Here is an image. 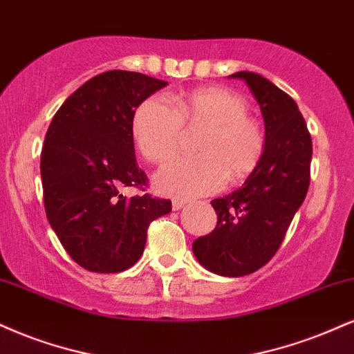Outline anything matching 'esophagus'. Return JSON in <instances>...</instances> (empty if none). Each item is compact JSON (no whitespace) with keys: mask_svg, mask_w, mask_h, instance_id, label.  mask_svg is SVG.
Instances as JSON below:
<instances>
[{"mask_svg":"<svg viewBox=\"0 0 354 354\" xmlns=\"http://www.w3.org/2000/svg\"><path fill=\"white\" fill-rule=\"evenodd\" d=\"M186 206V201L183 199H173V211H180Z\"/></svg>","mask_w":354,"mask_h":354,"instance_id":"34e87169","label":"esophagus"}]
</instances>
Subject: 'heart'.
<instances>
[{"mask_svg": "<svg viewBox=\"0 0 354 354\" xmlns=\"http://www.w3.org/2000/svg\"><path fill=\"white\" fill-rule=\"evenodd\" d=\"M247 109L241 95L223 87L142 102L131 131L136 148L150 163L163 165L176 155L185 127H206L196 143L198 156L166 165L156 176V188L176 198H194L219 189L225 178L239 181L252 173L266 150V131Z\"/></svg>", "mask_w": 354, "mask_h": 354, "instance_id": "heart-1", "label": "heart"}]
</instances>
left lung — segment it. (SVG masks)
Returning a JSON list of instances; mask_svg holds the SVG:
<instances>
[{"mask_svg":"<svg viewBox=\"0 0 354 354\" xmlns=\"http://www.w3.org/2000/svg\"><path fill=\"white\" fill-rule=\"evenodd\" d=\"M244 80L262 110L266 150L244 185L212 199L218 224L193 242L201 266L218 275H249L274 257L310 186L312 136L295 100L254 72Z\"/></svg>","mask_w":354,"mask_h":354,"instance_id":"obj_1","label":"left lung"}]
</instances>
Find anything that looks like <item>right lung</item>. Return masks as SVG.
Here are the masks:
<instances>
[{
  "label": "right lung",
  "mask_w": 354,
  "mask_h": 354,
  "mask_svg": "<svg viewBox=\"0 0 354 354\" xmlns=\"http://www.w3.org/2000/svg\"><path fill=\"white\" fill-rule=\"evenodd\" d=\"M168 82L140 72L109 71L87 80L61 105L41 153L44 209L72 261L115 274L135 266L151 221L171 211L147 191L133 147L135 110Z\"/></svg>",
  "instance_id": "right-lung-1"
}]
</instances>
